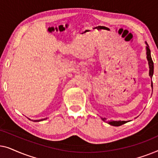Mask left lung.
I'll list each match as a JSON object with an SVG mask.
<instances>
[{
    "instance_id": "8db88e82",
    "label": "left lung",
    "mask_w": 158,
    "mask_h": 158,
    "mask_svg": "<svg viewBox=\"0 0 158 158\" xmlns=\"http://www.w3.org/2000/svg\"><path fill=\"white\" fill-rule=\"evenodd\" d=\"M146 55H147V59H148V64H149V68H150V72H149V75L151 78L152 77L153 75V73H154V64H153V61L152 60V57H151V54H150V49L149 48V46L148 44V43L146 42ZM151 86L152 88V82L151 83ZM101 119L104 122H107L108 124H109L110 125H112V126H115V127H118L121 126V125L125 124V123L128 122H126V121H112V122H109V121H106V118H101Z\"/></svg>"
}]
</instances>
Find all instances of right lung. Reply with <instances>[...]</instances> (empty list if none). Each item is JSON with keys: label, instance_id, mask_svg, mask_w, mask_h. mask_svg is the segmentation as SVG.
I'll use <instances>...</instances> for the list:
<instances>
[{"label": "right lung", "instance_id": "obj_1", "mask_svg": "<svg viewBox=\"0 0 158 158\" xmlns=\"http://www.w3.org/2000/svg\"><path fill=\"white\" fill-rule=\"evenodd\" d=\"M47 118H42V119H40V120H34V121H33V122H40V121H43V120H45V119H47ZM31 120V119H30Z\"/></svg>", "mask_w": 158, "mask_h": 158}]
</instances>
